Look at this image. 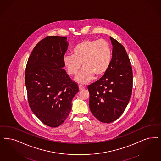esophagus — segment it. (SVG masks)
<instances>
[{"label":"esophagus","instance_id":"obj_1","mask_svg":"<svg viewBox=\"0 0 161 161\" xmlns=\"http://www.w3.org/2000/svg\"><path fill=\"white\" fill-rule=\"evenodd\" d=\"M78 87H79V90H81L84 89V87L83 85H81V84H79V85H78Z\"/></svg>","mask_w":161,"mask_h":161}]
</instances>
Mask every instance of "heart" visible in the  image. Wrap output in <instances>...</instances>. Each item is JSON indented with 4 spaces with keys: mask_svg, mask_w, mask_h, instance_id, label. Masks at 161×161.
I'll return each instance as SVG.
<instances>
[{
    "mask_svg": "<svg viewBox=\"0 0 161 161\" xmlns=\"http://www.w3.org/2000/svg\"><path fill=\"white\" fill-rule=\"evenodd\" d=\"M112 49L110 44L103 39L84 40L75 45L72 55L64 56L63 61L67 72L71 75L77 74L78 82L86 84L95 75L99 77L105 74L111 65Z\"/></svg>",
    "mask_w": 161,
    "mask_h": 161,
    "instance_id": "b5f03b06",
    "label": "heart"
}]
</instances>
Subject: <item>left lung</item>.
<instances>
[{"instance_id":"obj_1","label":"left lung","mask_w":161,"mask_h":161,"mask_svg":"<svg viewBox=\"0 0 161 161\" xmlns=\"http://www.w3.org/2000/svg\"><path fill=\"white\" fill-rule=\"evenodd\" d=\"M113 45L111 65L105 75L87 86L89 107L100 122L117 120L125 111L131 96L133 70L124 47L110 37Z\"/></svg>"}]
</instances>
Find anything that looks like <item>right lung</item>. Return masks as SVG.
I'll list each match as a JSON object with an SVG mask.
<instances>
[{
    "instance_id": "obj_1",
    "label": "right lung",
    "mask_w": 161,
    "mask_h": 161,
    "mask_svg": "<svg viewBox=\"0 0 161 161\" xmlns=\"http://www.w3.org/2000/svg\"><path fill=\"white\" fill-rule=\"evenodd\" d=\"M65 37L47 36L35 46L28 58L25 83L29 106L47 126L57 127L67 119L79 91L63 69L68 47Z\"/></svg>"
}]
</instances>
